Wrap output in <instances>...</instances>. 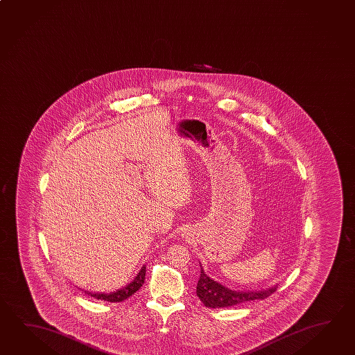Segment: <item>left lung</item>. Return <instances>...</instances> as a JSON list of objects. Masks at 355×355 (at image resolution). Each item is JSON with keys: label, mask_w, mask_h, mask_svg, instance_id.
Returning a JSON list of instances; mask_svg holds the SVG:
<instances>
[{"label": "left lung", "mask_w": 355, "mask_h": 355, "mask_svg": "<svg viewBox=\"0 0 355 355\" xmlns=\"http://www.w3.org/2000/svg\"><path fill=\"white\" fill-rule=\"evenodd\" d=\"M276 290H277V286H273L266 290H259V291H233L208 277L200 266V278L196 286V295L207 307L218 309V307L245 304L256 300L267 299Z\"/></svg>", "instance_id": "1"}]
</instances>
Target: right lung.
<instances>
[{
    "mask_svg": "<svg viewBox=\"0 0 355 355\" xmlns=\"http://www.w3.org/2000/svg\"><path fill=\"white\" fill-rule=\"evenodd\" d=\"M145 276H146V266H144L141 270H139L137 276L133 278L132 282L128 284V285L119 288L117 291L110 292V293H105V292H91L84 291L88 296L94 297L97 300H103V301H108V302H121V301H125V299H128L130 296H132L133 293L136 291H139L141 288V286L144 285L145 282Z\"/></svg>",
    "mask_w": 355,
    "mask_h": 355,
    "instance_id": "1",
    "label": "right lung"
}]
</instances>
